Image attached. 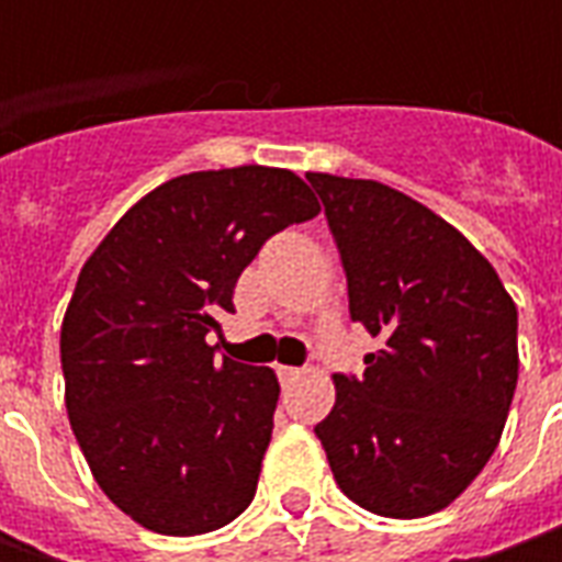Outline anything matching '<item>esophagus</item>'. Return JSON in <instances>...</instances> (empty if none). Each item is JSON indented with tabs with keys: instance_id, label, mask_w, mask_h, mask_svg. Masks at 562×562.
Segmentation results:
<instances>
[{
	"instance_id": "obj_1",
	"label": "esophagus",
	"mask_w": 562,
	"mask_h": 562,
	"mask_svg": "<svg viewBox=\"0 0 562 562\" xmlns=\"http://www.w3.org/2000/svg\"><path fill=\"white\" fill-rule=\"evenodd\" d=\"M303 369H296V366H278V378H281V384H291L293 378H300Z\"/></svg>"
}]
</instances>
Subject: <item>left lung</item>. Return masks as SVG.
Masks as SVG:
<instances>
[{"label":"left lung","instance_id":"1","mask_svg":"<svg viewBox=\"0 0 562 562\" xmlns=\"http://www.w3.org/2000/svg\"><path fill=\"white\" fill-rule=\"evenodd\" d=\"M325 205L350 318L381 337L362 375H335L315 425L340 491L369 513L419 519L485 469L516 378V303L453 225L406 193L306 175Z\"/></svg>","mask_w":562,"mask_h":562}]
</instances>
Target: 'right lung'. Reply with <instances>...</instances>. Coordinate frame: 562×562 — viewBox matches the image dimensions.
<instances>
[{
  "label": "right lung",
  "mask_w": 562,
  "mask_h": 562,
  "mask_svg": "<svg viewBox=\"0 0 562 562\" xmlns=\"http://www.w3.org/2000/svg\"><path fill=\"white\" fill-rule=\"evenodd\" d=\"M315 215L288 168L193 171L131 205L80 269L65 406L97 485L143 529L203 535L249 507L281 387L205 335L262 244Z\"/></svg>",
  "instance_id": "1"
}]
</instances>
